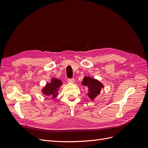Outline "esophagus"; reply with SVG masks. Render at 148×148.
Masks as SVG:
<instances>
[{
  "instance_id": "esophagus-1",
  "label": "esophagus",
  "mask_w": 148,
  "mask_h": 148,
  "mask_svg": "<svg viewBox=\"0 0 148 148\" xmlns=\"http://www.w3.org/2000/svg\"><path fill=\"white\" fill-rule=\"evenodd\" d=\"M68 82L73 83L75 82V79H73V78H69L68 79Z\"/></svg>"
}]
</instances>
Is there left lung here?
I'll return each instance as SVG.
<instances>
[{
  "label": "left lung",
  "mask_w": 148,
  "mask_h": 148,
  "mask_svg": "<svg viewBox=\"0 0 148 148\" xmlns=\"http://www.w3.org/2000/svg\"><path fill=\"white\" fill-rule=\"evenodd\" d=\"M82 84L88 88L89 92L88 96L91 100L95 99V97L100 93L101 88L104 87L102 84L98 80L87 77L84 78Z\"/></svg>",
  "instance_id": "obj_1"
}]
</instances>
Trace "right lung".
Masks as SVG:
<instances>
[{
    "instance_id": "add662e5",
    "label": "right lung",
    "mask_w": 148,
    "mask_h": 148,
    "mask_svg": "<svg viewBox=\"0 0 148 148\" xmlns=\"http://www.w3.org/2000/svg\"><path fill=\"white\" fill-rule=\"evenodd\" d=\"M62 84L60 80L52 78V81L50 83H47L46 87L43 88L42 93L44 95L49 96H52V98H55L57 96V91L61 85Z\"/></svg>"
}]
</instances>
